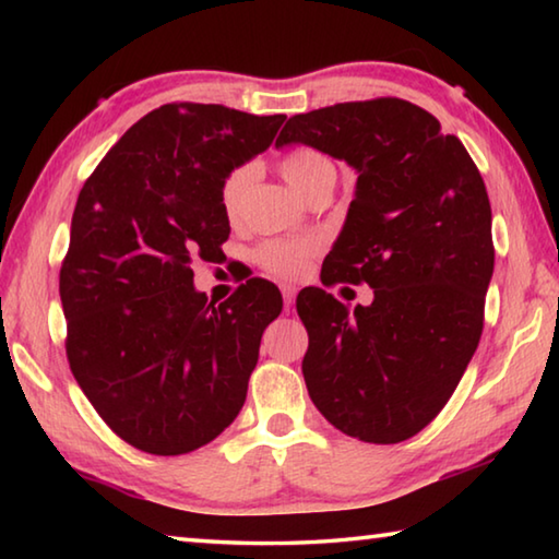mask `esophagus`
I'll return each instance as SVG.
<instances>
[{"mask_svg": "<svg viewBox=\"0 0 559 559\" xmlns=\"http://www.w3.org/2000/svg\"><path fill=\"white\" fill-rule=\"evenodd\" d=\"M281 293H283V302H286V308H290V306H293V300H296V293H298V288H296V286H290V283H283V286H281Z\"/></svg>", "mask_w": 559, "mask_h": 559, "instance_id": "34e87169", "label": "esophagus"}]
</instances>
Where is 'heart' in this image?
Returning a JSON list of instances; mask_svg holds the SVG:
<instances>
[{
    "mask_svg": "<svg viewBox=\"0 0 559 559\" xmlns=\"http://www.w3.org/2000/svg\"><path fill=\"white\" fill-rule=\"evenodd\" d=\"M281 175L300 197H308L320 185L335 179V167L323 153H318V150L298 147L281 159ZM249 179V167L234 169V173L226 177V182L222 187V206L229 219H234L241 210ZM318 249L320 243L316 239H271L263 241L253 257H257L259 266L271 273V276L298 278L308 271Z\"/></svg>",
    "mask_w": 559,
    "mask_h": 559,
    "instance_id": "1",
    "label": "heart"
}]
</instances>
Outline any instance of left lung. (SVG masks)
Masks as SVG:
<instances>
[{"instance_id":"1","label":"left lung","mask_w":559,"mask_h":559,"mask_svg":"<svg viewBox=\"0 0 559 559\" xmlns=\"http://www.w3.org/2000/svg\"><path fill=\"white\" fill-rule=\"evenodd\" d=\"M283 145L355 169L323 276L374 288L355 310L323 288L298 296L310 400L347 437L409 439L449 402L484 330L496 261L484 179L456 135L400 98L300 112L281 130Z\"/></svg>"}]
</instances>
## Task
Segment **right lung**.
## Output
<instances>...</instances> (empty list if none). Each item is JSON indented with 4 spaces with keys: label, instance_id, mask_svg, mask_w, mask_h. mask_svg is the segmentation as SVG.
<instances>
[{
    "label": "right lung",
    "instance_id": "add662e5",
    "mask_svg": "<svg viewBox=\"0 0 559 559\" xmlns=\"http://www.w3.org/2000/svg\"><path fill=\"white\" fill-rule=\"evenodd\" d=\"M286 116L167 103L140 118L83 185L61 266L75 382L122 441L179 456L241 412L283 298L251 278L206 302L192 261L229 239L222 187L269 150Z\"/></svg>",
    "mask_w": 559,
    "mask_h": 559
}]
</instances>
